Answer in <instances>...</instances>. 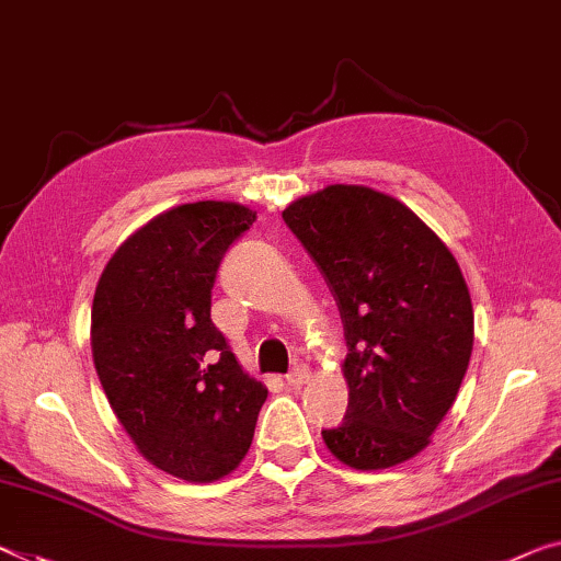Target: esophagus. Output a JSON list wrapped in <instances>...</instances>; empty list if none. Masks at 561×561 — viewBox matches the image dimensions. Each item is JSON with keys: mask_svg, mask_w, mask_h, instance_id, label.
<instances>
[{"mask_svg": "<svg viewBox=\"0 0 561 561\" xmlns=\"http://www.w3.org/2000/svg\"><path fill=\"white\" fill-rule=\"evenodd\" d=\"M308 378H310V368L306 364H298V366L290 368L286 381H288V386H300V383H306Z\"/></svg>", "mask_w": 561, "mask_h": 561, "instance_id": "34e87169", "label": "esophagus"}]
</instances>
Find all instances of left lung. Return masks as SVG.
Segmentation results:
<instances>
[{"instance_id": "obj_1", "label": "left lung", "mask_w": 561, "mask_h": 561, "mask_svg": "<svg viewBox=\"0 0 561 561\" xmlns=\"http://www.w3.org/2000/svg\"><path fill=\"white\" fill-rule=\"evenodd\" d=\"M283 220L329 280L348 346V409L321 431L325 446L360 471L413 459L469 368L473 308L459 263L416 213L366 185L298 197Z\"/></svg>"}]
</instances>
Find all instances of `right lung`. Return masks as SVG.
<instances>
[{
	"label": "right lung",
	"mask_w": 561,
	"mask_h": 561,
	"mask_svg": "<svg viewBox=\"0 0 561 561\" xmlns=\"http://www.w3.org/2000/svg\"><path fill=\"white\" fill-rule=\"evenodd\" d=\"M253 222L240 203L178 205L135 230L94 288L92 360L110 407L145 459L185 481L228 477L268 399L210 318L222 255Z\"/></svg>",
	"instance_id": "1"
}]
</instances>
